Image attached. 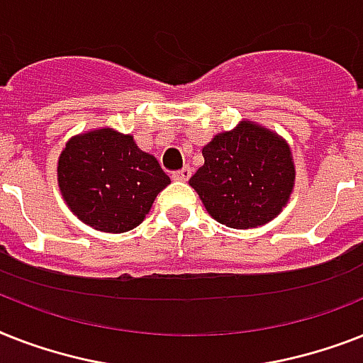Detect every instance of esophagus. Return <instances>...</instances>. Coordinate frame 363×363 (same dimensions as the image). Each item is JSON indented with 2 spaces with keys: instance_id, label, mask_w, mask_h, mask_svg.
<instances>
[{
  "instance_id": "obj_1",
  "label": "esophagus",
  "mask_w": 363,
  "mask_h": 363,
  "mask_svg": "<svg viewBox=\"0 0 363 363\" xmlns=\"http://www.w3.org/2000/svg\"><path fill=\"white\" fill-rule=\"evenodd\" d=\"M173 179H175V181H188V179H190L191 177V167L190 166H184L182 167V169H179V172H175L173 173Z\"/></svg>"
}]
</instances>
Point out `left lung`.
<instances>
[{
	"mask_svg": "<svg viewBox=\"0 0 363 363\" xmlns=\"http://www.w3.org/2000/svg\"><path fill=\"white\" fill-rule=\"evenodd\" d=\"M203 166L191 175L207 212L233 229L261 228L287 207L296 169L291 147L270 128L240 121L203 147Z\"/></svg>",
	"mask_w": 363,
	"mask_h": 363,
	"instance_id": "obj_1",
	"label": "left lung"
}]
</instances>
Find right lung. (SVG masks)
I'll list each match as a JSON object with an SVG mask.
<instances>
[{
  "mask_svg": "<svg viewBox=\"0 0 363 363\" xmlns=\"http://www.w3.org/2000/svg\"><path fill=\"white\" fill-rule=\"evenodd\" d=\"M134 135L102 126L72 135L57 160V184L70 212L102 233L138 228L169 184Z\"/></svg>",
  "mask_w": 363,
  "mask_h": 363,
  "instance_id": "add662e5",
  "label": "right lung"
}]
</instances>
